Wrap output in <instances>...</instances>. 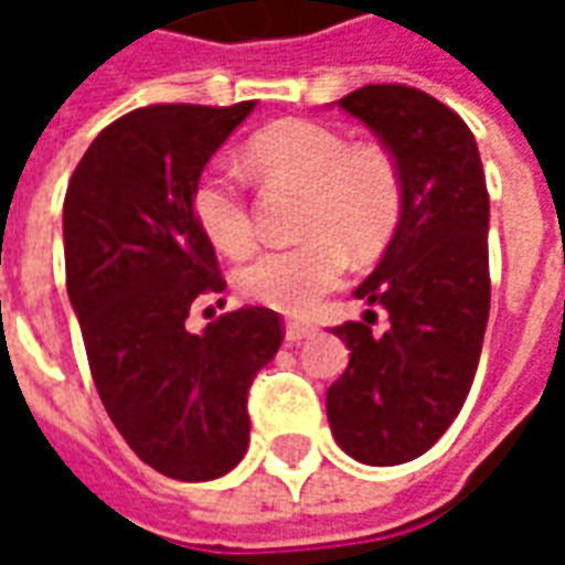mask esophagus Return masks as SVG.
<instances>
[{
	"instance_id": "34e87169",
	"label": "esophagus",
	"mask_w": 565,
	"mask_h": 565,
	"mask_svg": "<svg viewBox=\"0 0 565 565\" xmlns=\"http://www.w3.org/2000/svg\"><path fill=\"white\" fill-rule=\"evenodd\" d=\"M284 335H287V342H302L308 335H315V327L311 323H287Z\"/></svg>"
}]
</instances>
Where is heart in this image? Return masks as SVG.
I'll list each match as a JSON object with an SVG mask.
<instances>
[{"mask_svg": "<svg viewBox=\"0 0 565 565\" xmlns=\"http://www.w3.org/2000/svg\"><path fill=\"white\" fill-rule=\"evenodd\" d=\"M247 166L263 178L306 186L299 230L302 242L271 247L245 263L235 284L259 306L306 315L348 271L356 257L379 254L403 211V178L387 150L356 145L318 120H278L247 141ZM193 214L214 247L230 257L247 254L257 230L245 184L235 169L214 162L193 186Z\"/></svg>", "mask_w": 565, "mask_h": 565, "instance_id": "b5f03b06", "label": "heart"}]
</instances>
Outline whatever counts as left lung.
Instances as JSON below:
<instances>
[{"label":"left lung","mask_w":565,"mask_h":565,"mask_svg":"<svg viewBox=\"0 0 565 565\" xmlns=\"http://www.w3.org/2000/svg\"><path fill=\"white\" fill-rule=\"evenodd\" d=\"M391 150L403 178V211L384 257L354 290L375 311L335 327L351 360L327 391L339 448L366 466H399L426 454L460 415L472 387L487 315V196L481 153L457 111L405 84H369L339 99Z\"/></svg>","instance_id":"8db88e82"}]
</instances>
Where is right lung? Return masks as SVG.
I'll return each mask as SVG.
<instances>
[{"mask_svg":"<svg viewBox=\"0 0 565 565\" xmlns=\"http://www.w3.org/2000/svg\"><path fill=\"white\" fill-rule=\"evenodd\" d=\"M257 103L148 105L105 127L63 202L66 287L105 412L139 460L211 481L250 441L247 391L281 348L271 308L226 311L190 332L196 299L226 281L193 214L211 153Z\"/></svg>","mask_w":565,"mask_h":565,"instance_id":"right-lung-1","label":"right lung"}]
</instances>
